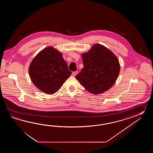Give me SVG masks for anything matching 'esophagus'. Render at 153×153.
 Returning a JSON list of instances; mask_svg holds the SVG:
<instances>
[{
	"label": "esophagus",
	"instance_id": "34e87169",
	"mask_svg": "<svg viewBox=\"0 0 153 153\" xmlns=\"http://www.w3.org/2000/svg\"><path fill=\"white\" fill-rule=\"evenodd\" d=\"M77 73H78V72H73L72 73V75L73 76H75V75L77 74Z\"/></svg>",
	"mask_w": 153,
	"mask_h": 153
}]
</instances>
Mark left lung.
I'll return each instance as SVG.
<instances>
[{"label": "left lung", "instance_id": "1", "mask_svg": "<svg viewBox=\"0 0 153 153\" xmlns=\"http://www.w3.org/2000/svg\"><path fill=\"white\" fill-rule=\"evenodd\" d=\"M81 56L84 68L75 77L84 88L93 94H100L110 89L120 73L117 56L99 44H94Z\"/></svg>", "mask_w": 153, "mask_h": 153}]
</instances>
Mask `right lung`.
<instances>
[{
  "instance_id": "right-lung-1",
  "label": "right lung",
  "mask_w": 153,
  "mask_h": 153,
  "mask_svg": "<svg viewBox=\"0 0 153 153\" xmlns=\"http://www.w3.org/2000/svg\"><path fill=\"white\" fill-rule=\"evenodd\" d=\"M29 76L36 88L46 94L56 93L71 75L62 54L52 46L47 47L33 59Z\"/></svg>"
}]
</instances>
